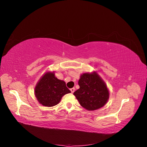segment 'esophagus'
<instances>
[{
    "label": "esophagus",
    "mask_w": 147,
    "mask_h": 147,
    "mask_svg": "<svg viewBox=\"0 0 147 147\" xmlns=\"http://www.w3.org/2000/svg\"><path fill=\"white\" fill-rule=\"evenodd\" d=\"M75 88H72L70 89V91H71V92H72V93H74V91H75Z\"/></svg>",
    "instance_id": "34e87169"
}]
</instances>
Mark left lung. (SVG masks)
<instances>
[{
	"instance_id": "obj_1",
	"label": "left lung",
	"mask_w": 147,
	"mask_h": 147,
	"mask_svg": "<svg viewBox=\"0 0 147 147\" xmlns=\"http://www.w3.org/2000/svg\"><path fill=\"white\" fill-rule=\"evenodd\" d=\"M80 88L74 95L80 104L88 111L104 107L109 99V90L105 82L96 72L83 73L80 75Z\"/></svg>"
}]
</instances>
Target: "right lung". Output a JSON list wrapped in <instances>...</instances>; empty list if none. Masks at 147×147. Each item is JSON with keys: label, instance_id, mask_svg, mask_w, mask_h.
<instances>
[{"label": "right lung", "instance_id": "add662e5", "mask_svg": "<svg viewBox=\"0 0 147 147\" xmlns=\"http://www.w3.org/2000/svg\"><path fill=\"white\" fill-rule=\"evenodd\" d=\"M71 92L65 83L55 77V72H46L39 79L35 87L34 94L40 104L53 107L59 103L62 97Z\"/></svg>", "mask_w": 147, "mask_h": 147}]
</instances>
